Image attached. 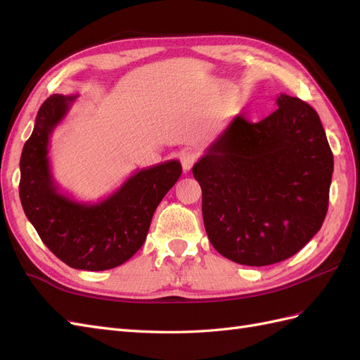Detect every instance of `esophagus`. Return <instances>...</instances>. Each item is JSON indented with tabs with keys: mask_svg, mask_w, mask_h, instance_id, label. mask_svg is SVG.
Wrapping results in <instances>:
<instances>
[{
	"mask_svg": "<svg viewBox=\"0 0 360 360\" xmlns=\"http://www.w3.org/2000/svg\"><path fill=\"white\" fill-rule=\"evenodd\" d=\"M195 160H197V156H195L193 151H189V150H184L180 153V162H181V167L184 171H191V168L193 167Z\"/></svg>",
	"mask_w": 360,
	"mask_h": 360,
	"instance_id": "obj_1",
	"label": "esophagus"
}]
</instances>
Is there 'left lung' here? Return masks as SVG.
<instances>
[{
    "mask_svg": "<svg viewBox=\"0 0 360 360\" xmlns=\"http://www.w3.org/2000/svg\"><path fill=\"white\" fill-rule=\"evenodd\" d=\"M276 103L258 123L236 115L192 168L210 243L245 266L292 257L328 213L333 155L320 117L297 97Z\"/></svg>",
    "mask_w": 360,
    "mask_h": 360,
    "instance_id": "obj_1",
    "label": "left lung"
}]
</instances>
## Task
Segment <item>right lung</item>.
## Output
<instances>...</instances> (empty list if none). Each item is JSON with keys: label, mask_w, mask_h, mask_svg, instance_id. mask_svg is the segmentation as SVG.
Instances as JSON below:
<instances>
[{"label": "right lung", "mask_w": 360, "mask_h": 360, "mask_svg": "<svg viewBox=\"0 0 360 360\" xmlns=\"http://www.w3.org/2000/svg\"><path fill=\"white\" fill-rule=\"evenodd\" d=\"M78 96L52 94L40 106L20 156L19 197L41 242L63 263L81 270L114 269L146 242L151 217L181 176L179 160L136 169L99 202H81L63 193L49 163V136Z\"/></svg>", "instance_id": "obj_1"}]
</instances>
